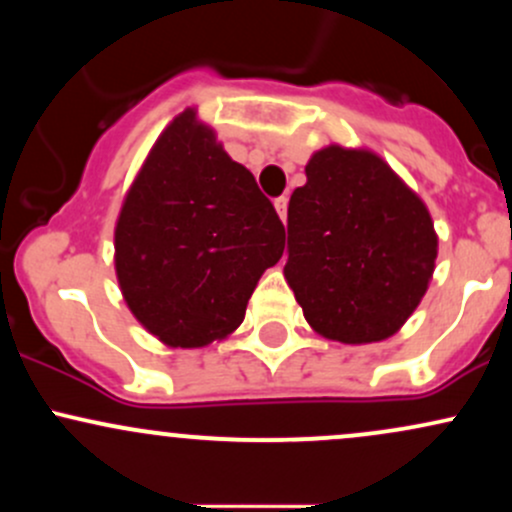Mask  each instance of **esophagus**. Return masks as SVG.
Wrapping results in <instances>:
<instances>
[{
	"instance_id": "obj_1",
	"label": "esophagus",
	"mask_w": 512,
	"mask_h": 512,
	"mask_svg": "<svg viewBox=\"0 0 512 512\" xmlns=\"http://www.w3.org/2000/svg\"><path fill=\"white\" fill-rule=\"evenodd\" d=\"M274 209H276V214H279V219L286 223V216H289V197H276Z\"/></svg>"
}]
</instances>
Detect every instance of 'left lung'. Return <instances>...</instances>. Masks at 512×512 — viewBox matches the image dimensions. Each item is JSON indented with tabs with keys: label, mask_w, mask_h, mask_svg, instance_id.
I'll return each instance as SVG.
<instances>
[{
	"label": "left lung",
	"mask_w": 512,
	"mask_h": 512,
	"mask_svg": "<svg viewBox=\"0 0 512 512\" xmlns=\"http://www.w3.org/2000/svg\"><path fill=\"white\" fill-rule=\"evenodd\" d=\"M289 202L284 276L305 320L342 344L390 339L433 279L438 233L424 199L366 146L330 144Z\"/></svg>",
	"instance_id": "1"
}]
</instances>
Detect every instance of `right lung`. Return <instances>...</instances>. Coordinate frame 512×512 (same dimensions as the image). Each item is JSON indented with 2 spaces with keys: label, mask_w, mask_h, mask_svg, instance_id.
Returning a JSON list of instances; mask_svg holds the SVG:
<instances>
[{
  "label": "right lung",
  "mask_w": 512,
  "mask_h": 512,
  "mask_svg": "<svg viewBox=\"0 0 512 512\" xmlns=\"http://www.w3.org/2000/svg\"><path fill=\"white\" fill-rule=\"evenodd\" d=\"M286 231L214 127L185 108L158 134L115 221L127 308L170 349H202L240 327Z\"/></svg>",
  "instance_id": "obj_1"
}]
</instances>
